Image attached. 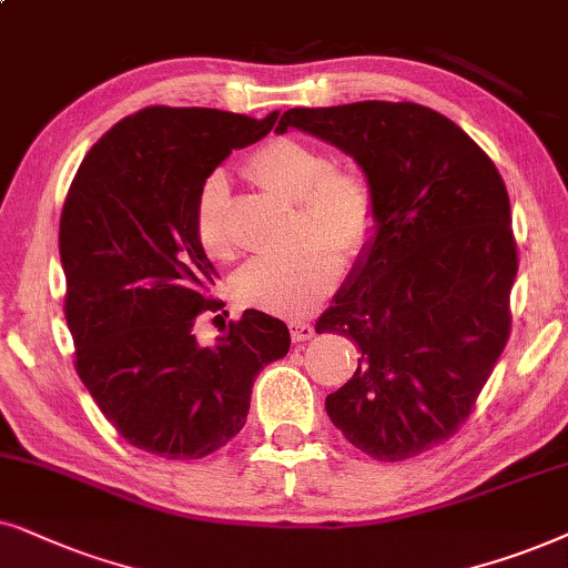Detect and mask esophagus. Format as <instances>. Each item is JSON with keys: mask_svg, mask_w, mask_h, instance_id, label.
<instances>
[{"mask_svg": "<svg viewBox=\"0 0 568 568\" xmlns=\"http://www.w3.org/2000/svg\"><path fill=\"white\" fill-rule=\"evenodd\" d=\"M291 337H293V343H306V339L314 337V324L291 322Z\"/></svg>", "mask_w": 568, "mask_h": 568, "instance_id": "esophagus-1", "label": "esophagus"}]
</instances>
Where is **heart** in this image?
<instances>
[{
	"instance_id": "obj_1",
	"label": "heart",
	"mask_w": 568,
	"mask_h": 568,
	"mask_svg": "<svg viewBox=\"0 0 568 568\" xmlns=\"http://www.w3.org/2000/svg\"><path fill=\"white\" fill-rule=\"evenodd\" d=\"M246 173L267 192L296 202V239L285 256H262L236 275L244 306L304 320L329 296L339 277V254L358 256L376 231V200L361 173L335 169L320 148L296 138H272L256 148ZM194 236L210 260H229V184L213 173L194 202Z\"/></svg>"
}]
</instances>
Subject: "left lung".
I'll return each instance as SVG.
<instances>
[{
	"instance_id": "obj_1",
	"label": "left lung",
	"mask_w": 568,
	"mask_h": 568,
	"mask_svg": "<svg viewBox=\"0 0 568 568\" xmlns=\"http://www.w3.org/2000/svg\"><path fill=\"white\" fill-rule=\"evenodd\" d=\"M288 126L353 158L376 231L316 332L358 345L327 415L353 447L399 463L447 442L473 413L511 329L517 277L509 194L455 121L418 103L291 109Z\"/></svg>"
}]
</instances>
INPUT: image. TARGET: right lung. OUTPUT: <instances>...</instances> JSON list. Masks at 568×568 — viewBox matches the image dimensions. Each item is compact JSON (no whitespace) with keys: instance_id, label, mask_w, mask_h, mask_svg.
I'll return each mask as SVG.
<instances>
[{"instance_id":"1","label":"right lung","mask_w":568,"mask_h":568,"mask_svg":"<svg viewBox=\"0 0 568 568\" xmlns=\"http://www.w3.org/2000/svg\"><path fill=\"white\" fill-rule=\"evenodd\" d=\"M277 121L150 105L90 148L67 192L59 254L74 368L121 438L165 459H200L244 428L256 374L291 347L275 316L246 308L217 345L194 337L215 267L194 236V202L231 150Z\"/></svg>"}]
</instances>
